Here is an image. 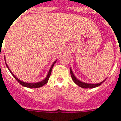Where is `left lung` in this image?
Masks as SVG:
<instances>
[{
    "mask_svg": "<svg viewBox=\"0 0 121 121\" xmlns=\"http://www.w3.org/2000/svg\"><path fill=\"white\" fill-rule=\"evenodd\" d=\"M70 75H71V77H72V79L73 80V81L74 82L75 84H76L77 85H78L79 87H81L82 88H84V89H92V88H94V87H97L99 86L100 85H101L102 83L104 82V81L106 80L104 79V81L100 82L99 83H97V84H90V83H86V82H83L82 81H79V79H77L76 77L75 76V75L74 74L73 72H72V69L71 68H70Z\"/></svg>",
    "mask_w": 121,
    "mask_h": 121,
    "instance_id": "8db88e82",
    "label": "left lung"
}]
</instances>
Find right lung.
Segmentation results:
<instances>
[{"mask_svg": "<svg viewBox=\"0 0 121 121\" xmlns=\"http://www.w3.org/2000/svg\"><path fill=\"white\" fill-rule=\"evenodd\" d=\"M56 61L57 60H56V61H54V62L52 64V65H51V68H50V69H49V72H48V74H47V76H46V77H45V79H44V80H42V81H40V82H35V83H30V82H24V81H22L21 80H20V79H19L18 78H17L16 76L14 75V74L12 72V71L10 70V69H9V67L8 65L7 64V63L5 62V64H6V66L8 68L9 70L10 71V73L12 74V75L13 76V77L15 78L16 80L17 81V82H19V83H20V84H21L22 86H24V87H29V88H38V87H40L43 86L44 85L46 84H47V82H48V81H49V77H50V76H51V72H52V69L53 67H54V65L55 64V63L56 62Z\"/></svg>", "mask_w": 121, "mask_h": 121, "instance_id": "add662e5", "label": "right lung"}]
</instances>
